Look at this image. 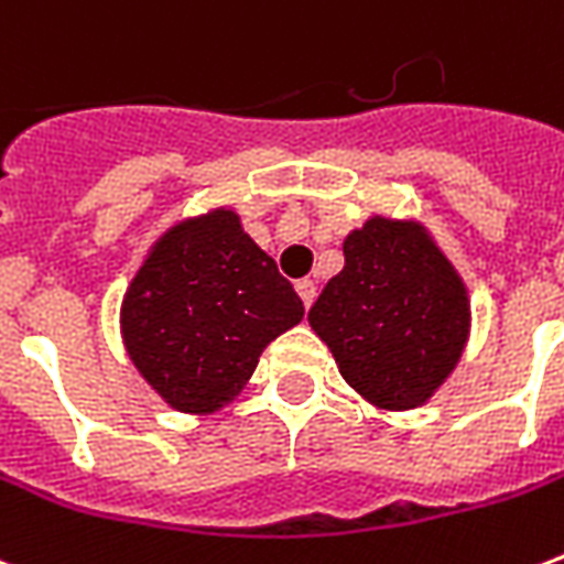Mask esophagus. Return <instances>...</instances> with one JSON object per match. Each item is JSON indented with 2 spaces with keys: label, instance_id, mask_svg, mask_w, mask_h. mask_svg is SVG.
Listing matches in <instances>:
<instances>
[{
  "label": "esophagus",
  "instance_id": "esophagus-1",
  "mask_svg": "<svg viewBox=\"0 0 564 564\" xmlns=\"http://www.w3.org/2000/svg\"><path fill=\"white\" fill-rule=\"evenodd\" d=\"M295 292H299V299L304 301V307H311L313 299H316V283L304 278V281L295 283Z\"/></svg>",
  "mask_w": 564,
  "mask_h": 564
}]
</instances>
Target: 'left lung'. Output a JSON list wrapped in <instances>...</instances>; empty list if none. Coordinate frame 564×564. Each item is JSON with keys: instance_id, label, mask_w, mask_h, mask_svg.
<instances>
[{"instance_id": "8db88e82", "label": "left lung", "mask_w": 564, "mask_h": 564, "mask_svg": "<svg viewBox=\"0 0 564 564\" xmlns=\"http://www.w3.org/2000/svg\"><path fill=\"white\" fill-rule=\"evenodd\" d=\"M307 313L339 376L384 411L425 405L462 360L467 286L423 225L372 215Z\"/></svg>"}]
</instances>
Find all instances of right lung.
<instances>
[{
	"mask_svg": "<svg viewBox=\"0 0 564 564\" xmlns=\"http://www.w3.org/2000/svg\"><path fill=\"white\" fill-rule=\"evenodd\" d=\"M304 304L234 209L186 218L156 239L120 304V334L144 381L183 414L225 408Z\"/></svg>",
	"mask_w": 564,
	"mask_h": 564,
	"instance_id": "add662e5",
	"label": "right lung"
}]
</instances>
